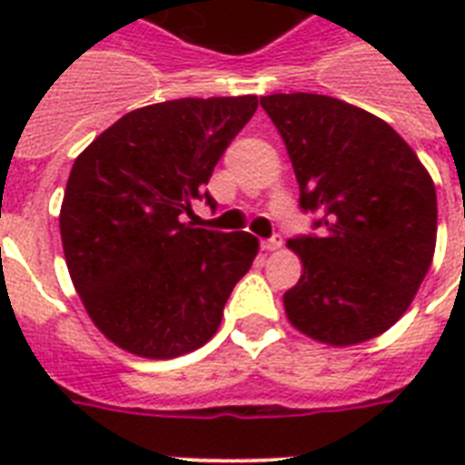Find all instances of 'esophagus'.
Instances as JSON below:
<instances>
[{"mask_svg": "<svg viewBox=\"0 0 465 465\" xmlns=\"http://www.w3.org/2000/svg\"><path fill=\"white\" fill-rule=\"evenodd\" d=\"M262 251H268V253H272V251H280L282 248V236H272V239H265L261 243Z\"/></svg>", "mask_w": 465, "mask_h": 465, "instance_id": "34e87169", "label": "esophagus"}]
</instances>
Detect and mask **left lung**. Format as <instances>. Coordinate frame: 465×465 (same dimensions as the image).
I'll return each instance as SVG.
<instances>
[{
	"instance_id": "8db88e82",
	"label": "left lung",
	"mask_w": 465,
	"mask_h": 465,
	"mask_svg": "<svg viewBox=\"0 0 465 465\" xmlns=\"http://www.w3.org/2000/svg\"><path fill=\"white\" fill-rule=\"evenodd\" d=\"M261 105L282 134L302 210L321 214V236L287 241L304 272L284 313L323 345L367 342L403 316L432 265V175L389 123L340 98L272 94Z\"/></svg>"
}]
</instances>
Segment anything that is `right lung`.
Masks as SVG:
<instances>
[{
	"mask_svg": "<svg viewBox=\"0 0 465 465\" xmlns=\"http://www.w3.org/2000/svg\"><path fill=\"white\" fill-rule=\"evenodd\" d=\"M258 96L178 98L113 123L76 156L60 210L74 290L113 345L147 360L203 347L258 255L246 232H207L183 214Z\"/></svg>",
	"mask_w": 465,
	"mask_h": 465,
	"instance_id": "add662e5",
	"label": "right lung"
}]
</instances>
